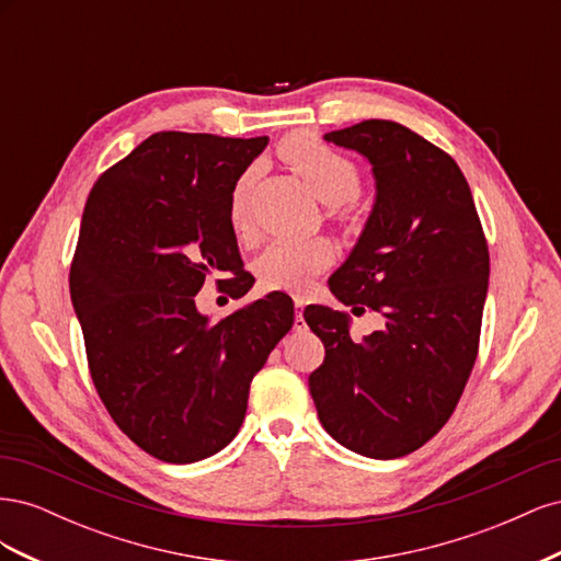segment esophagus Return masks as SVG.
<instances>
[{
  "instance_id": "34e87169",
  "label": "esophagus",
  "mask_w": 561,
  "mask_h": 561,
  "mask_svg": "<svg viewBox=\"0 0 561 561\" xmlns=\"http://www.w3.org/2000/svg\"><path fill=\"white\" fill-rule=\"evenodd\" d=\"M295 309H297V316H295V330H297V332L307 330V320H304V313H301V309H304V301H301L299 297H295Z\"/></svg>"
}]
</instances>
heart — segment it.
Instances as JSON below:
<instances>
[{
  "label": "heart",
  "mask_w": 561,
  "mask_h": 561,
  "mask_svg": "<svg viewBox=\"0 0 561 561\" xmlns=\"http://www.w3.org/2000/svg\"><path fill=\"white\" fill-rule=\"evenodd\" d=\"M283 159L293 165L313 194L339 213H348L351 198L360 192V171L351 159L339 154L330 145L309 133H295L280 145ZM252 171L236 180L229 196V225L236 233L248 229V190ZM334 257V248L328 239L309 241H274L254 260V274L268 290L297 293L309 285Z\"/></svg>",
  "instance_id": "heart-1"
}]
</instances>
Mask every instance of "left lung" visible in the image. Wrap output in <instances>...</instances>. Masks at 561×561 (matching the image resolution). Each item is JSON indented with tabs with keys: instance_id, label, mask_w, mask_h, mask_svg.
Listing matches in <instances>:
<instances>
[{
	"instance_id": "obj_1",
	"label": "left lung",
	"mask_w": 561,
	"mask_h": 561,
	"mask_svg": "<svg viewBox=\"0 0 561 561\" xmlns=\"http://www.w3.org/2000/svg\"><path fill=\"white\" fill-rule=\"evenodd\" d=\"M328 142L371 163L377 201L330 290L386 325L358 339L348 316L307 307L325 360L309 377L318 419L339 445L398 458L426 445L461 400L480 348L489 248L456 161L383 118L332 130Z\"/></svg>"
}]
</instances>
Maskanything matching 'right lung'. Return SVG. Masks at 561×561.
<instances>
[{
	"mask_svg": "<svg viewBox=\"0 0 561 561\" xmlns=\"http://www.w3.org/2000/svg\"><path fill=\"white\" fill-rule=\"evenodd\" d=\"M268 138L161 130L98 178L70 268L91 379L110 416L165 463L225 449L252 377L290 332L295 304L271 293L208 322L196 293L213 274L248 293L229 196Z\"/></svg>",
	"mask_w": 561,
	"mask_h": 561,
	"instance_id": "right-lung-1",
	"label": "right lung"
}]
</instances>
